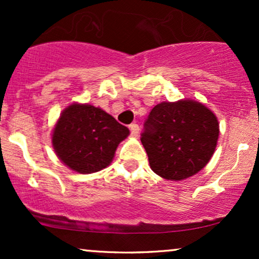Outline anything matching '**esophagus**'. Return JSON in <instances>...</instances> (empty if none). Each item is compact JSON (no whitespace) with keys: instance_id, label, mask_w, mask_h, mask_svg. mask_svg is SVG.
<instances>
[{"instance_id":"1","label":"esophagus","mask_w":259,"mask_h":259,"mask_svg":"<svg viewBox=\"0 0 259 259\" xmlns=\"http://www.w3.org/2000/svg\"><path fill=\"white\" fill-rule=\"evenodd\" d=\"M129 129H130V134H132V136H138L139 130H140V127H139L138 124H135V123L130 124Z\"/></svg>"}]
</instances>
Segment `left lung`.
Segmentation results:
<instances>
[{"instance_id":"left-lung-1","label":"left lung","mask_w":259,"mask_h":259,"mask_svg":"<svg viewBox=\"0 0 259 259\" xmlns=\"http://www.w3.org/2000/svg\"><path fill=\"white\" fill-rule=\"evenodd\" d=\"M218 136L219 124L212 111L200 102L183 100L154 106L140 139L154 173L183 180L209 162Z\"/></svg>"}]
</instances>
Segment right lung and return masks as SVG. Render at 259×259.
<instances>
[{
	"label": "right lung",
	"instance_id": "1",
	"mask_svg": "<svg viewBox=\"0 0 259 259\" xmlns=\"http://www.w3.org/2000/svg\"><path fill=\"white\" fill-rule=\"evenodd\" d=\"M129 129L91 105L65 108L56 124L52 144L59 159L73 170L90 174L112 162Z\"/></svg>",
	"mask_w": 259,
	"mask_h": 259
}]
</instances>
